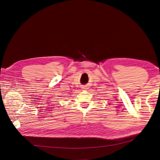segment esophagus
<instances>
[{
  "label": "esophagus",
  "instance_id": "34e87169",
  "mask_svg": "<svg viewBox=\"0 0 160 160\" xmlns=\"http://www.w3.org/2000/svg\"><path fill=\"white\" fill-rule=\"evenodd\" d=\"M82 89H83V90H85V89H88V88H87V86H83V88H82Z\"/></svg>",
  "mask_w": 160,
  "mask_h": 160
}]
</instances>
